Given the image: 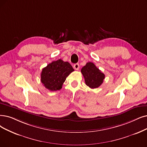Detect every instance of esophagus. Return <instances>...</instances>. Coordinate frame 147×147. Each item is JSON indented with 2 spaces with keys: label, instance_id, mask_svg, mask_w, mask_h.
Instances as JSON below:
<instances>
[{
  "label": "esophagus",
  "instance_id": "34e87169",
  "mask_svg": "<svg viewBox=\"0 0 147 147\" xmlns=\"http://www.w3.org/2000/svg\"><path fill=\"white\" fill-rule=\"evenodd\" d=\"M74 68L75 70H78V69H79V68H80V65H79V64H78V63H76V64H75L74 65Z\"/></svg>",
  "mask_w": 147,
  "mask_h": 147
}]
</instances>
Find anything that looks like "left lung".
I'll list each match as a JSON object with an SVG mask.
<instances>
[{
  "instance_id": "8db88e82",
  "label": "left lung",
  "mask_w": 147,
  "mask_h": 147,
  "mask_svg": "<svg viewBox=\"0 0 147 147\" xmlns=\"http://www.w3.org/2000/svg\"><path fill=\"white\" fill-rule=\"evenodd\" d=\"M81 72L84 78L86 84L91 89L100 86L105 78V75L92 62H88L82 67Z\"/></svg>"
}]
</instances>
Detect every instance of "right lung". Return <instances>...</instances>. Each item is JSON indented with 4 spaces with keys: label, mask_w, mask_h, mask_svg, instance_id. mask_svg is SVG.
Wrapping results in <instances>:
<instances>
[{
    "label": "right lung",
    "mask_w": 147,
    "mask_h": 147,
    "mask_svg": "<svg viewBox=\"0 0 147 147\" xmlns=\"http://www.w3.org/2000/svg\"><path fill=\"white\" fill-rule=\"evenodd\" d=\"M73 71L74 69L69 63L59 59L52 61L42 69L41 82L51 91L60 90L66 78Z\"/></svg>",
    "instance_id": "right-lung-1"
}]
</instances>
